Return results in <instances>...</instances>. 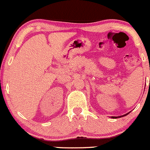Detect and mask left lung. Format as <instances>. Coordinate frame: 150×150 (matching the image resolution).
Returning <instances> with one entry per match:
<instances>
[{
    "label": "left lung",
    "mask_w": 150,
    "mask_h": 150,
    "mask_svg": "<svg viewBox=\"0 0 150 150\" xmlns=\"http://www.w3.org/2000/svg\"><path fill=\"white\" fill-rule=\"evenodd\" d=\"M129 113H127V114H125V115H123V116H121V117H124V116H126V115H127V114H128ZM112 118H117V117H112Z\"/></svg>",
    "instance_id": "1"
}]
</instances>
